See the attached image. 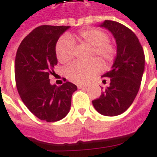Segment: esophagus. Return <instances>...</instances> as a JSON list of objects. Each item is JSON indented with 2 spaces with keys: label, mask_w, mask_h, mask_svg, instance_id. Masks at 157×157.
Instances as JSON below:
<instances>
[{
  "label": "esophagus",
  "mask_w": 157,
  "mask_h": 157,
  "mask_svg": "<svg viewBox=\"0 0 157 157\" xmlns=\"http://www.w3.org/2000/svg\"><path fill=\"white\" fill-rule=\"evenodd\" d=\"M78 88H79V89H85V88H87V85H78Z\"/></svg>",
  "instance_id": "esophagus-1"
}]
</instances>
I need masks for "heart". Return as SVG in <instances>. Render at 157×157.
Masks as SVG:
<instances>
[{"label":"heart","mask_w":157,"mask_h":157,"mask_svg":"<svg viewBox=\"0 0 157 157\" xmlns=\"http://www.w3.org/2000/svg\"><path fill=\"white\" fill-rule=\"evenodd\" d=\"M92 47V56H97L104 63H110L115 56V48L109 41L105 32L96 28L84 29L76 36H64L57 42L56 48V56L60 63L66 64L72 60L73 56V40ZM101 65L100 61L93 60L87 63L73 62L66 70L68 79L74 83L84 84L90 81L100 72Z\"/></svg>","instance_id":"obj_1"}]
</instances>
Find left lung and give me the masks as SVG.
I'll list each match as a JSON object with an SVG mask.
<instances>
[{
	"mask_svg": "<svg viewBox=\"0 0 157 157\" xmlns=\"http://www.w3.org/2000/svg\"><path fill=\"white\" fill-rule=\"evenodd\" d=\"M109 31L116 45V57L109 72L110 84L92 104L98 113L116 116L124 113L134 101L144 72V53L139 40L129 28L120 23L105 20L99 25ZM106 82V81H104Z\"/></svg>",
	"mask_w": 157,
	"mask_h": 157,
	"instance_id": "obj_1",
	"label": "left lung"
}]
</instances>
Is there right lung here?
I'll list each match as a JSON object with an SVG mask.
<instances>
[{
  "label": "right lung",
  "instance_id": "add662e5",
  "mask_svg": "<svg viewBox=\"0 0 157 157\" xmlns=\"http://www.w3.org/2000/svg\"><path fill=\"white\" fill-rule=\"evenodd\" d=\"M70 26L41 25L27 35L19 45L15 58V80L19 96L35 116L47 122L66 117L71 108L77 86L66 82L51 85L49 75L57 65L56 46Z\"/></svg>",
  "mask_w": 157,
  "mask_h": 157
}]
</instances>
